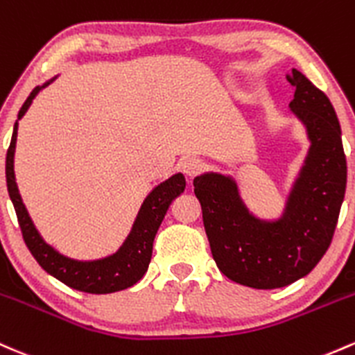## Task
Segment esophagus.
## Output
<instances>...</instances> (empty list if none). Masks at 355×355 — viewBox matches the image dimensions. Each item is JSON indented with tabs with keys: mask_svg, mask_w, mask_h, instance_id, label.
Returning a JSON list of instances; mask_svg holds the SVG:
<instances>
[{
	"mask_svg": "<svg viewBox=\"0 0 355 355\" xmlns=\"http://www.w3.org/2000/svg\"><path fill=\"white\" fill-rule=\"evenodd\" d=\"M202 166L204 165H202V162L198 158H185L180 162L182 171H184L187 177H190V178L196 177L198 171L202 170Z\"/></svg>",
	"mask_w": 355,
	"mask_h": 355,
	"instance_id": "34e87169",
	"label": "esophagus"
}]
</instances>
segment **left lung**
<instances>
[{"label": "left lung", "instance_id": "left-lung-1", "mask_svg": "<svg viewBox=\"0 0 355 355\" xmlns=\"http://www.w3.org/2000/svg\"><path fill=\"white\" fill-rule=\"evenodd\" d=\"M290 109L305 126L309 153L288 196L283 216L259 219L241 198L232 177L207 171L193 178L204 227L217 268L256 290L291 285L317 266L332 243L347 184V162L336 109L297 69Z\"/></svg>", "mask_w": 355, "mask_h": 355}]
</instances>
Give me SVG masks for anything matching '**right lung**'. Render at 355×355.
<instances>
[{
    "label": "right lung",
    "mask_w": 355,
    "mask_h": 355,
    "mask_svg": "<svg viewBox=\"0 0 355 355\" xmlns=\"http://www.w3.org/2000/svg\"><path fill=\"white\" fill-rule=\"evenodd\" d=\"M53 80H55V77L44 85H37L30 92L25 104L19 109L18 121L28 111L35 96L50 83H53ZM18 121L15 123L13 136H11V143L6 153V185L11 202H13L15 212H17L23 241H25L26 248L30 249L33 258L37 259V263L49 275L57 278L58 282L73 288V290L85 291V293H114V291L126 290V288L138 283L148 270V264L151 261V251H153L155 236H157L158 227L162 224L163 217H165L166 210H168L173 198H177L185 190L184 175L175 173L168 180L162 182V184L151 190L150 196L143 202L138 216H136L130 236L126 237L123 246L114 254L96 261L70 259L67 256L55 251L50 244H46L44 237L38 234L37 227H35L32 219H30L28 210H26L21 196L18 192L13 165L15 148H17Z\"/></svg>",
    "instance_id": "1"
}]
</instances>
